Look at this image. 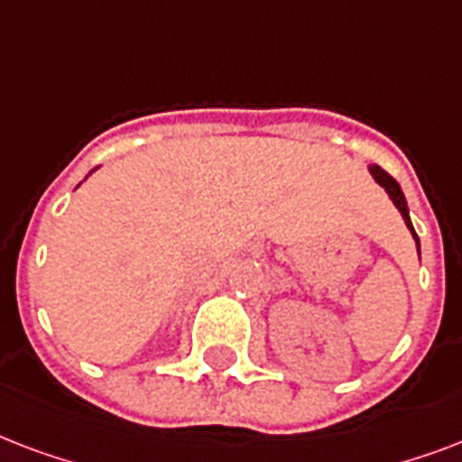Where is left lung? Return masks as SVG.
Returning a JSON list of instances; mask_svg holds the SVG:
<instances>
[{
	"mask_svg": "<svg viewBox=\"0 0 462 462\" xmlns=\"http://www.w3.org/2000/svg\"><path fill=\"white\" fill-rule=\"evenodd\" d=\"M368 173L374 175V180L383 188L385 192H388V198L393 199V205L398 207V212L402 214V219H405L407 228H410V234L414 236V243H417V250H420V238H417V234H414V226H412V221H410V209H407V199L405 195H402V190H400V185L398 180L393 178V175H388L381 166H376V163H371L368 166Z\"/></svg>",
	"mask_w": 462,
	"mask_h": 462,
	"instance_id": "8db88e82",
	"label": "left lung"
}]
</instances>
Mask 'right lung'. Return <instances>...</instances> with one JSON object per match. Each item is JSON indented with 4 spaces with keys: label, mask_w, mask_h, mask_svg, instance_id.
<instances>
[{
    "label": "right lung",
    "mask_w": 462,
    "mask_h": 462,
    "mask_svg": "<svg viewBox=\"0 0 462 462\" xmlns=\"http://www.w3.org/2000/svg\"><path fill=\"white\" fill-rule=\"evenodd\" d=\"M91 173H94V171H91Z\"/></svg>",
    "instance_id": "add662e5"
}]
</instances>
